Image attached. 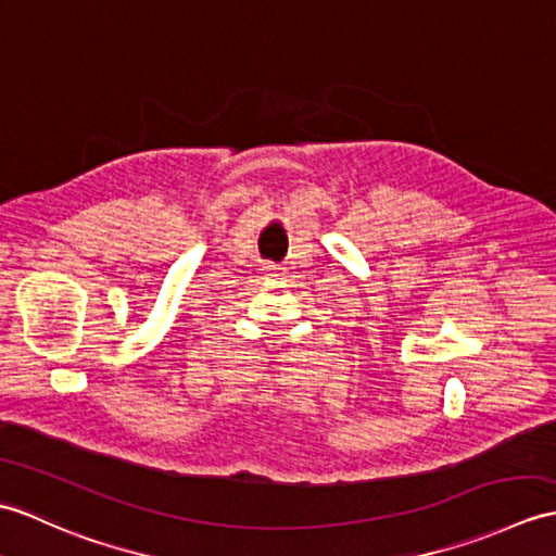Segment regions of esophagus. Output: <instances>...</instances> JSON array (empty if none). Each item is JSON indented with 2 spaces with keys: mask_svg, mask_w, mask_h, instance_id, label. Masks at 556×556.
<instances>
[{
  "mask_svg": "<svg viewBox=\"0 0 556 556\" xmlns=\"http://www.w3.org/2000/svg\"><path fill=\"white\" fill-rule=\"evenodd\" d=\"M263 273H265L267 279H277V277L283 275V267H281V265H275V263H265Z\"/></svg>",
  "mask_w": 556,
  "mask_h": 556,
  "instance_id": "esophagus-1",
  "label": "esophagus"
}]
</instances>
